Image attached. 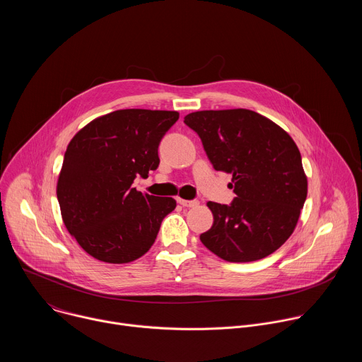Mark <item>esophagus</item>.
<instances>
[{
  "label": "esophagus",
  "mask_w": 362,
  "mask_h": 362,
  "mask_svg": "<svg viewBox=\"0 0 362 362\" xmlns=\"http://www.w3.org/2000/svg\"><path fill=\"white\" fill-rule=\"evenodd\" d=\"M177 202L185 206V208H196V206H199V200H185V199H177Z\"/></svg>",
  "instance_id": "34e87169"
}]
</instances>
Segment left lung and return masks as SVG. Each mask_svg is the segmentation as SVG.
Wrapping results in <instances>:
<instances>
[{"label":"left lung","instance_id":"8db88e82","mask_svg":"<svg viewBox=\"0 0 362 362\" xmlns=\"http://www.w3.org/2000/svg\"><path fill=\"white\" fill-rule=\"evenodd\" d=\"M215 170L232 175L236 197L208 202L212 228L202 243L228 262H253L279 249L295 230L308 193L292 137L265 116L246 110H202L185 117Z\"/></svg>","mask_w":362,"mask_h":362}]
</instances>
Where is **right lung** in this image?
<instances>
[{"instance_id":"obj_1","label":"right lung","mask_w":362,"mask_h":362,"mask_svg":"<svg viewBox=\"0 0 362 362\" xmlns=\"http://www.w3.org/2000/svg\"><path fill=\"white\" fill-rule=\"evenodd\" d=\"M177 112L126 109L100 116L67 146L57 182L63 222L95 259L129 264L156 240L173 197L141 193L134 177L159 166L158 147Z\"/></svg>"}]
</instances>
